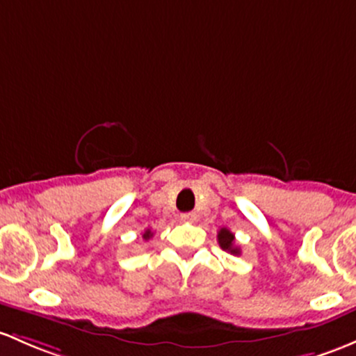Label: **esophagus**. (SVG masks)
Here are the masks:
<instances>
[{"mask_svg": "<svg viewBox=\"0 0 356 356\" xmlns=\"http://www.w3.org/2000/svg\"><path fill=\"white\" fill-rule=\"evenodd\" d=\"M181 218L184 220V222H194V220L197 218V215H196V213H193V211H189V213H182Z\"/></svg>", "mask_w": 356, "mask_h": 356, "instance_id": "34e87169", "label": "esophagus"}]
</instances>
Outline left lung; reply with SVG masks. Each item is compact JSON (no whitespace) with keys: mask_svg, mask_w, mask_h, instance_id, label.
<instances>
[{"mask_svg":"<svg viewBox=\"0 0 356 356\" xmlns=\"http://www.w3.org/2000/svg\"><path fill=\"white\" fill-rule=\"evenodd\" d=\"M218 244L222 247L223 250H227V252L234 254V256H238L241 254V249H238L237 245H235V235L232 234L228 228H220L218 232Z\"/></svg>","mask_w":356,"mask_h":356,"instance_id":"left-lung-1","label":"left lung"}]
</instances>
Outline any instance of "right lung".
Masks as SVG:
<instances>
[{"label":"right lung","mask_w":356,"mask_h":356,"mask_svg":"<svg viewBox=\"0 0 356 356\" xmlns=\"http://www.w3.org/2000/svg\"><path fill=\"white\" fill-rule=\"evenodd\" d=\"M152 237H153V232L149 230V228H147V230H145V234H143V238H145V241H149Z\"/></svg>","instance_id":"add662e5"}]
</instances>
